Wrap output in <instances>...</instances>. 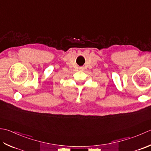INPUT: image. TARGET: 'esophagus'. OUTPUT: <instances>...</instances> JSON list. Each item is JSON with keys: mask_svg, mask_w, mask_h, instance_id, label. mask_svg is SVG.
<instances>
[{"mask_svg": "<svg viewBox=\"0 0 151 151\" xmlns=\"http://www.w3.org/2000/svg\"><path fill=\"white\" fill-rule=\"evenodd\" d=\"M79 70H84V68L83 67H80L79 68Z\"/></svg>", "mask_w": 151, "mask_h": 151, "instance_id": "obj_1", "label": "esophagus"}]
</instances>
